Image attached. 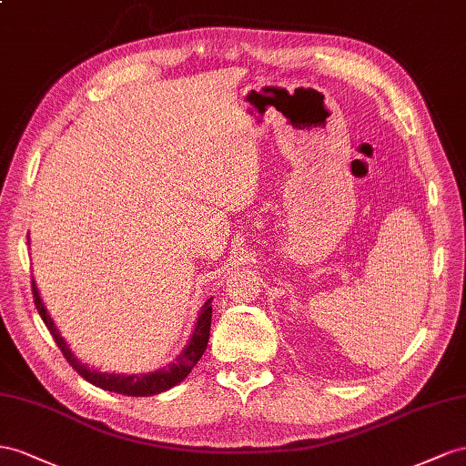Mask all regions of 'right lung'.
<instances>
[{"label":"right lung","mask_w":466,"mask_h":466,"mask_svg":"<svg viewBox=\"0 0 466 466\" xmlns=\"http://www.w3.org/2000/svg\"><path fill=\"white\" fill-rule=\"evenodd\" d=\"M33 285V299H35V307L43 319V323L49 329V332L53 335L56 347L61 349L63 356L66 358V362L73 366L76 372L85 378L90 384L98 386L102 390H108L114 393H124V396H155V393H161L165 390H171L173 386H177L178 381H183L190 370L195 368V364L200 360V356L205 354L207 344H208V337H210V320H212V297L202 305L198 320L193 330V337H190L188 344L185 347V350L178 354L177 360L173 364H169L167 368L157 370V372H149V374H136V376H124V374H108V372H98V370H92L86 364L78 362V358H75V354L70 352L68 344L65 342V339L58 335V330L53 323V319L46 313V309L39 297V289L35 285V279L31 281Z\"/></svg>","instance_id":"obj_1"}]
</instances>
